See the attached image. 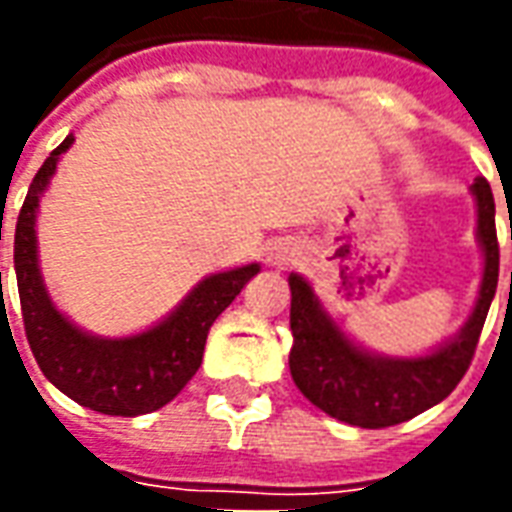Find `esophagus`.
Segmentation results:
<instances>
[{
	"label": "esophagus",
	"instance_id": "1",
	"mask_svg": "<svg viewBox=\"0 0 512 512\" xmlns=\"http://www.w3.org/2000/svg\"><path fill=\"white\" fill-rule=\"evenodd\" d=\"M268 263L274 268H290L299 263V249L293 244H277L268 252Z\"/></svg>",
	"mask_w": 512,
	"mask_h": 512
}]
</instances>
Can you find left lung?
<instances>
[{
    "mask_svg": "<svg viewBox=\"0 0 512 512\" xmlns=\"http://www.w3.org/2000/svg\"><path fill=\"white\" fill-rule=\"evenodd\" d=\"M472 194L485 260L480 296L466 326L433 354L392 359L359 348L326 315L310 282L290 274V376L312 406L356 428H389L441 403L466 376L499 282L494 194L488 180H474Z\"/></svg>",
    "mask_w": 512,
    "mask_h": 512,
    "instance_id": "1",
    "label": "left lung"
}]
</instances>
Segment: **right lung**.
<instances>
[{
    "mask_svg": "<svg viewBox=\"0 0 512 512\" xmlns=\"http://www.w3.org/2000/svg\"><path fill=\"white\" fill-rule=\"evenodd\" d=\"M71 145L73 136H65V142L57 150H51V156L43 161L38 175L29 183L27 200L18 213L13 263H16L24 332L43 376L62 395L109 417L150 414L167 406L200 370L208 329L233 304L235 296L260 271V266L249 263L205 277L180 301L178 310L167 315L158 326L134 337L106 340L82 332L51 304L49 290L40 277L38 235H35L40 194L46 191L51 175L57 172V161Z\"/></svg>",
    "mask_w": 512,
    "mask_h": 512,
    "instance_id": "right-lung-1",
    "label": "right lung"
}]
</instances>
